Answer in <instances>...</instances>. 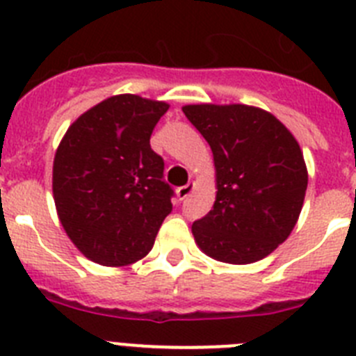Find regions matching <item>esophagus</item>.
I'll return each mask as SVG.
<instances>
[{"label":"esophagus","instance_id":"obj_1","mask_svg":"<svg viewBox=\"0 0 356 356\" xmlns=\"http://www.w3.org/2000/svg\"><path fill=\"white\" fill-rule=\"evenodd\" d=\"M193 191H194V184H187V185H184V187L176 188V196H178V200L180 201H184L191 196V193H193Z\"/></svg>","mask_w":356,"mask_h":356}]
</instances>
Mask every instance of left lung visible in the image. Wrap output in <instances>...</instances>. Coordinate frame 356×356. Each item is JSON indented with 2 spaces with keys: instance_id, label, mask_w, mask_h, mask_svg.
<instances>
[{
  "instance_id": "obj_1",
  "label": "left lung",
  "mask_w": 356,
  "mask_h": 356,
  "mask_svg": "<svg viewBox=\"0 0 356 356\" xmlns=\"http://www.w3.org/2000/svg\"><path fill=\"white\" fill-rule=\"evenodd\" d=\"M209 143L216 165L213 209L193 225L200 250L226 264L266 259L294 229L308 171L294 135L250 105L181 106Z\"/></svg>"
}]
</instances>
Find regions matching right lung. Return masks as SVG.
<instances>
[{
  "instance_id": "obj_1",
  "label": "right lung",
  "mask_w": 356,
  "mask_h": 356,
  "mask_svg": "<svg viewBox=\"0 0 356 356\" xmlns=\"http://www.w3.org/2000/svg\"><path fill=\"white\" fill-rule=\"evenodd\" d=\"M165 102L118 94L67 128L53 160V200L72 244L92 262L130 266L172 210L163 160L149 146Z\"/></svg>"
}]
</instances>
